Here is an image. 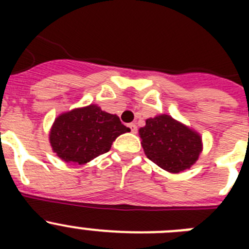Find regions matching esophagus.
I'll list each match as a JSON object with an SVG mask.
<instances>
[{"instance_id": "1", "label": "esophagus", "mask_w": 249, "mask_h": 249, "mask_svg": "<svg viewBox=\"0 0 249 249\" xmlns=\"http://www.w3.org/2000/svg\"><path fill=\"white\" fill-rule=\"evenodd\" d=\"M128 127H129V129H131L132 133H136V132H137V126H136L135 123H129Z\"/></svg>"}]
</instances>
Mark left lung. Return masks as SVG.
<instances>
[{"instance_id":"1","label":"left lung","mask_w":249,"mask_h":249,"mask_svg":"<svg viewBox=\"0 0 249 249\" xmlns=\"http://www.w3.org/2000/svg\"><path fill=\"white\" fill-rule=\"evenodd\" d=\"M138 133L147 157L171 173H179L193 166L203 149L198 132L169 114L147 118L146 126L141 127Z\"/></svg>"}]
</instances>
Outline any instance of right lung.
<instances>
[{"label": "right lung", "mask_w": 249, "mask_h": 249, "mask_svg": "<svg viewBox=\"0 0 249 249\" xmlns=\"http://www.w3.org/2000/svg\"><path fill=\"white\" fill-rule=\"evenodd\" d=\"M129 131L117 114L102 111L93 103L57 116L50 129V143L67 163L85 164L108 152L113 141Z\"/></svg>", "instance_id": "add662e5"}]
</instances>
